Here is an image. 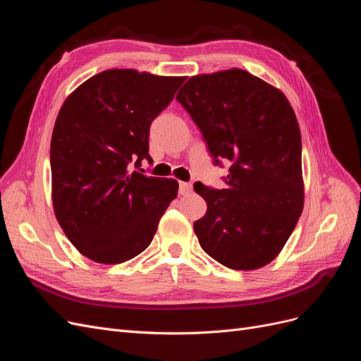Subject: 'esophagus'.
<instances>
[{
  "label": "esophagus",
  "instance_id": "1",
  "mask_svg": "<svg viewBox=\"0 0 361 361\" xmlns=\"http://www.w3.org/2000/svg\"><path fill=\"white\" fill-rule=\"evenodd\" d=\"M192 192V185L188 182H179V194L180 195H188Z\"/></svg>",
  "mask_w": 361,
  "mask_h": 361
}]
</instances>
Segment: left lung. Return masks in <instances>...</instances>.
I'll list each match as a JSON object with an SVG mask.
<instances>
[{
	"instance_id": "left-lung-1",
	"label": "left lung",
	"mask_w": 361,
	"mask_h": 361,
	"mask_svg": "<svg viewBox=\"0 0 361 361\" xmlns=\"http://www.w3.org/2000/svg\"><path fill=\"white\" fill-rule=\"evenodd\" d=\"M176 101L202 130L216 166L232 162L226 188L194 183L207 204L194 223L202 248L231 269L268 265L304 206L301 134L289 101L241 69L191 76Z\"/></svg>"
}]
</instances>
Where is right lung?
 <instances>
[{"label":"right lung","instance_id":"right-lung-1","mask_svg":"<svg viewBox=\"0 0 361 361\" xmlns=\"http://www.w3.org/2000/svg\"><path fill=\"white\" fill-rule=\"evenodd\" d=\"M183 76L110 69L64 101L51 140L52 204L81 255L122 264L145 251L176 199L174 179L130 170L150 161L149 129Z\"/></svg>","mask_w":361,"mask_h":361}]
</instances>
